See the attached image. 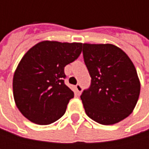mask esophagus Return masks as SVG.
<instances>
[{"label":"esophagus","instance_id":"esophagus-1","mask_svg":"<svg viewBox=\"0 0 149 149\" xmlns=\"http://www.w3.org/2000/svg\"><path fill=\"white\" fill-rule=\"evenodd\" d=\"M76 90H77V93L78 94H81V92H82V91H83V88H82V86L78 84H77L76 86Z\"/></svg>","mask_w":149,"mask_h":149}]
</instances>
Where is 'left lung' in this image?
I'll use <instances>...</instances> for the list:
<instances>
[{"label": "left lung", "mask_w": 149, "mask_h": 149, "mask_svg": "<svg viewBox=\"0 0 149 149\" xmlns=\"http://www.w3.org/2000/svg\"><path fill=\"white\" fill-rule=\"evenodd\" d=\"M83 56L91 77L80 97L85 113L103 125L121 122L132 113L140 95L134 64L111 44H83Z\"/></svg>", "instance_id": "obj_1"}]
</instances>
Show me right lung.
Returning <instances> with one entry per match:
<instances>
[{"instance_id":"add662e5","label":"right lung","mask_w":149,"mask_h":149,"mask_svg":"<svg viewBox=\"0 0 149 149\" xmlns=\"http://www.w3.org/2000/svg\"><path fill=\"white\" fill-rule=\"evenodd\" d=\"M82 43L42 41L23 56L15 70V104L29 121L47 125L65 113L74 92L65 85V67L82 52Z\"/></svg>"}]
</instances>
